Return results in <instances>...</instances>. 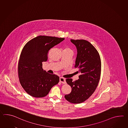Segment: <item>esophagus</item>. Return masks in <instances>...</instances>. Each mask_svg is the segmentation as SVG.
Here are the masks:
<instances>
[{"instance_id":"34e87169","label":"esophagus","mask_w":128,"mask_h":128,"mask_svg":"<svg viewBox=\"0 0 128 128\" xmlns=\"http://www.w3.org/2000/svg\"><path fill=\"white\" fill-rule=\"evenodd\" d=\"M60 82H62L63 84H65L66 83L65 79L64 78H62V77L60 78Z\"/></svg>"}]
</instances>
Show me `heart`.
I'll list each match as a JSON object with an SVG mask.
<instances>
[{"mask_svg":"<svg viewBox=\"0 0 128 128\" xmlns=\"http://www.w3.org/2000/svg\"><path fill=\"white\" fill-rule=\"evenodd\" d=\"M64 50H65V51H68V52H72V51L71 50V49H70L69 48H66Z\"/></svg>","mask_w":128,"mask_h":128,"instance_id":"b5f03b06","label":"heart"}]
</instances>
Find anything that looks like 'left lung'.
Masks as SVG:
<instances>
[{"label": "left lung", "mask_w": 128, "mask_h": 128, "mask_svg": "<svg viewBox=\"0 0 128 128\" xmlns=\"http://www.w3.org/2000/svg\"><path fill=\"white\" fill-rule=\"evenodd\" d=\"M76 46L77 54L75 68L78 69L79 79L66 82L72 88L65 98L69 102L78 104L88 99L94 93L99 82L101 60L99 53L90 43L85 40H71Z\"/></svg>", "instance_id": "left-lung-1"}]
</instances>
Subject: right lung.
<instances>
[{
    "instance_id": "obj_1",
    "label": "right lung",
    "mask_w": 128,
    "mask_h": 128,
    "mask_svg": "<svg viewBox=\"0 0 128 128\" xmlns=\"http://www.w3.org/2000/svg\"><path fill=\"white\" fill-rule=\"evenodd\" d=\"M64 40L40 36L29 41L23 47L18 64V76L23 88L32 96H46L59 82L58 76L44 70L42 62L48 60L50 48Z\"/></svg>"
}]
</instances>
